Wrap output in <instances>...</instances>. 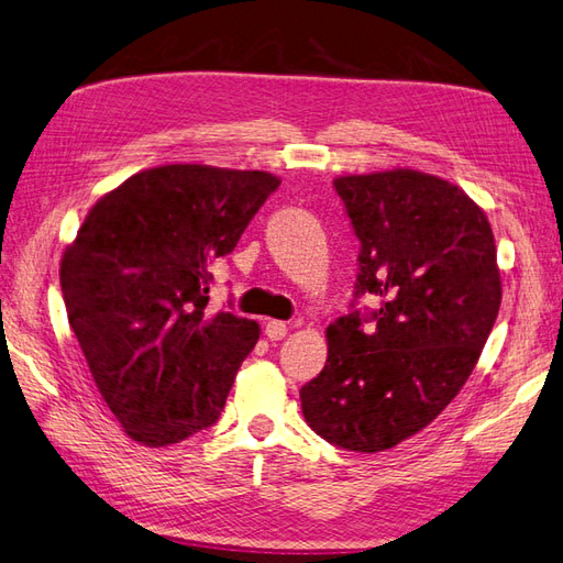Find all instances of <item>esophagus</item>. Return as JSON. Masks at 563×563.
I'll return each mask as SVG.
<instances>
[{
	"label": "esophagus",
	"mask_w": 563,
	"mask_h": 563,
	"mask_svg": "<svg viewBox=\"0 0 563 563\" xmlns=\"http://www.w3.org/2000/svg\"><path fill=\"white\" fill-rule=\"evenodd\" d=\"M266 335L271 338V341H283V338L287 335V323L285 321H266Z\"/></svg>",
	"instance_id": "esophagus-1"
}]
</instances>
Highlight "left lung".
I'll return each mask as SVG.
<instances>
[{
	"label": "left lung",
	"mask_w": 563,
	"mask_h": 563,
	"mask_svg": "<svg viewBox=\"0 0 563 563\" xmlns=\"http://www.w3.org/2000/svg\"><path fill=\"white\" fill-rule=\"evenodd\" d=\"M333 187L362 244L355 297L374 295L378 309L325 329L329 360L299 400L321 439L376 453L459 396L499 313L501 276L485 211L451 181L396 167Z\"/></svg>",
	"instance_id": "left-lung-1"
}]
</instances>
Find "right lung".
Returning a JSON list of instances; mask_svg holds the SVG:
<instances>
[{"instance_id":"1","label":"right lung","mask_w":563,"mask_h":563,"mask_svg":"<svg viewBox=\"0 0 563 563\" xmlns=\"http://www.w3.org/2000/svg\"><path fill=\"white\" fill-rule=\"evenodd\" d=\"M278 187L261 169H143L96 201L64 250L71 331L102 400L143 446L185 441L225 408L261 329L206 309L211 266Z\"/></svg>"}]
</instances>
